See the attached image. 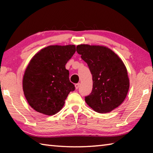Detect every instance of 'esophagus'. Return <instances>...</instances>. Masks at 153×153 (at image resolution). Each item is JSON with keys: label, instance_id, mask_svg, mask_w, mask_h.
Returning <instances> with one entry per match:
<instances>
[{"label": "esophagus", "instance_id": "1", "mask_svg": "<svg viewBox=\"0 0 153 153\" xmlns=\"http://www.w3.org/2000/svg\"><path fill=\"white\" fill-rule=\"evenodd\" d=\"M75 87H76V89H78L79 87V83H77V84H75Z\"/></svg>", "mask_w": 153, "mask_h": 153}]
</instances>
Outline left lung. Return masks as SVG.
Masks as SVG:
<instances>
[{
  "label": "left lung",
  "instance_id": "obj_1",
  "mask_svg": "<svg viewBox=\"0 0 153 153\" xmlns=\"http://www.w3.org/2000/svg\"><path fill=\"white\" fill-rule=\"evenodd\" d=\"M77 53L88 64L92 76V90L85 101L96 112L106 113L125 100L129 88L128 71L117 55L106 46L80 45Z\"/></svg>",
  "mask_w": 153,
  "mask_h": 153
}]
</instances>
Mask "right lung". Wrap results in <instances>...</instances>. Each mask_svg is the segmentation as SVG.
<instances>
[{"instance_id": "obj_1", "label": "right lung", "mask_w": 153, "mask_h": 153, "mask_svg": "<svg viewBox=\"0 0 153 153\" xmlns=\"http://www.w3.org/2000/svg\"><path fill=\"white\" fill-rule=\"evenodd\" d=\"M76 52L75 45H53L33 56L23 77V90L35 111L46 115L58 113L75 86L65 65Z\"/></svg>"}]
</instances>
